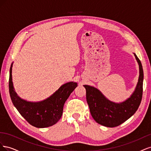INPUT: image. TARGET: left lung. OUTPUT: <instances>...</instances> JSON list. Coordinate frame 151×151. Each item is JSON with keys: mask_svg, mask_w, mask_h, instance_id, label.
I'll list each match as a JSON object with an SVG mask.
<instances>
[{"mask_svg": "<svg viewBox=\"0 0 151 151\" xmlns=\"http://www.w3.org/2000/svg\"><path fill=\"white\" fill-rule=\"evenodd\" d=\"M139 67L138 83L134 91L125 101L115 103L109 101L98 89L89 85H83L86 90V100L94 120L99 124L115 127L130 118L137 110L143 92L144 72L142 63L134 53Z\"/></svg>", "mask_w": 151, "mask_h": 151, "instance_id": "left-lung-1", "label": "left lung"}]
</instances>
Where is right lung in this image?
<instances>
[{
    "mask_svg": "<svg viewBox=\"0 0 151 151\" xmlns=\"http://www.w3.org/2000/svg\"><path fill=\"white\" fill-rule=\"evenodd\" d=\"M12 65L9 71V88L14 106L29 124L35 127L45 128L55 124L60 119L63 105L77 86V83L72 81L62 85L50 97L43 101H28L21 98L16 93L12 78Z\"/></svg>",
    "mask_w": 151,
    "mask_h": 151,
    "instance_id": "obj_1",
    "label": "right lung"
}]
</instances>
